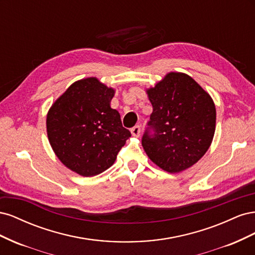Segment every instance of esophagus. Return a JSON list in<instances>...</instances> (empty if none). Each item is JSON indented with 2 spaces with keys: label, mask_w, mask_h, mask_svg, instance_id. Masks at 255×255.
<instances>
[{
  "label": "esophagus",
  "mask_w": 255,
  "mask_h": 255,
  "mask_svg": "<svg viewBox=\"0 0 255 255\" xmlns=\"http://www.w3.org/2000/svg\"><path fill=\"white\" fill-rule=\"evenodd\" d=\"M130 133L134 137H139L140 133H141V128L139 126H135L132 129H130Z\"/></svg>",
  "instance_id": "34e87169"
}]
</instances>
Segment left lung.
<instances>
[{"mask_svg": "<svg viewBox=\"0 0 255 255\" xmlns=\"http://www.w3.org/2000/svg\"><path fill=\"white\" fill-rule=\"evenodd\" d=\"M153 107L141 143L154 164L177 173L210 148L216 128L213 99L189 75L170 72L146 90Z\"/></svg>", "mask_w": 255, "mask_h": 255, "instance_id": "left-lung-1", "label": "left lung"}]
</instances>
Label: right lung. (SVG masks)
Instances as JSON below:
<instances>
[{"label":"right lung","instance_id":"add662e5","mask_svg":"<svg viewBox=\"0 0 255 255\" xmlns=\"http://www.w3.org/2000/svg\"><path fill=\"white\" fill-rule=\"evenodd\" d=\"M115 90L97 78L74 82L47 115V133L56 156L83 176L109 169L130 137L111 107Z\"/></svg>","mask_w":255,"mask_h":255}]
</instances>
